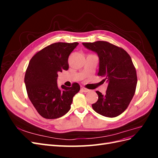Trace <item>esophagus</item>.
Here are the masks:
<instances>
[{"instance_id": "34e87169", "label": "esophagus", "mask_w": 158, "mask_h": 158, "mask_svg": "<svg viewBox=\"0 0 158 158\" xmlns=\"http://www.w3.org/2000/svg\"><path fill=\"white\" fill-rule=\"evenodd\" d=\"M81 91H82V92H88L89 90L87 88H84V86H82V87H81Z\"/></svg>"}]
</instances>
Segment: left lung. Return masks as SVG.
Masks as SVG:
<instances>
[{"mask_svg": "<svg viewBox=\"0 0 158 158\" xmlns=\"http://www.w3.org/2000/svg\"><path fill=\"white\" fill-rule=\"evenodd\" d=\"M99 59L98 75L103 76L108 86L103 95L96 91L98 99L92 104L95 112L107 117H115L125 111L135 95L137 76L131 57L121 47L107 41L82 43Z\"/></svg>", "mask_w": 158, "mask_h": 158, "instance_id": "left-lung-1", "label": "left lung"}]
</instances>
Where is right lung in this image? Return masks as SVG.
<instances>
[{
	"label": "right lung",
	"mask_w": 158,
	"mask_h": 158,
	"mask_svg": "<svg viewBox=\"0 0 158 158\" xmlns=\"http://www.w3.org/2000/svg\"><path fill=\"white\" fill-rule=\"evenodd\" d=\"M78 43L58 42L45 47L32 56L26 71L24 82L33 106L41 117L48 119L59 118L67 113L80 86L64 85L59 88L56 80L59 72L67 70L70 54Z\"/></svg>",
	"instance_id": "1"
}]
</instances>
